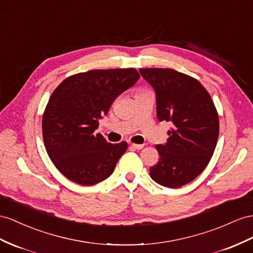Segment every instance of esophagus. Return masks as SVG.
<instances>
[{
    "mask_svg": "<svg viewBox=\"0 0 253 253\" xmlns=\"http://www.w3.org/2000/svg\"><path fill=\"white\" fill-rule=\"evenodd\" d=\"M131 147H133V148H135V150H142V148L144 147V145L143 144H131Z\"/></svg>",
    "mask_w": 253,
    "mask_h": 253,
    "instance_id": "1",
    "label": "esophagus"
}]
</instances>
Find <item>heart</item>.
<instances>
[{"instance_id":"1","label":"heart","mask_w":253,"mask_h":253,"mask_svg":"<svg viewBox=\"0 0 253 253\" xmlns=\"http://www.w3.org/2000/svg\"><path fill=\"white\" fill-rule=\"evenodd\" d=\"M139 93H141V92H139Z\"/></svg>"}]
</instances>
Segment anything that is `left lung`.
<instances>
[{
	"label": "left lung",
	"instance_id": "8db88e82",
	"mask_svg": "<svg viewBox=\"0 0 253 253\" xmlns=\"http://www.w3.org/2000/svg\"><path fill=\"white\" fill-rule=\"evenodd\" d=\"M156 93L157 118L173 124L159 161L150 169L157 184L178 188L199 176L217 144L219 119L210 94L192 77L169 68H140Z\"/></svg>",
	"mask_w": 253,
	"mask_h": 253
}]
</instances>
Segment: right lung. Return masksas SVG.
<instances>
[{"mask_svg":"<svg viewBox=\"0 0 253 253\" xmlns=\"http://www.w3.org/2000/svg\"><path fill=\"white\" fill-rule=\"evenodd\" d=\"M139 78L134 68L89 70L54 89L42 116V138L51 161L71 182L90 186L113 173L127 143H109L95 130L116 97Z\"/></svg>","mask_w":253,"mask_h":253,"instance_id":"obj_1","label":"right lung"}]
</instances>
